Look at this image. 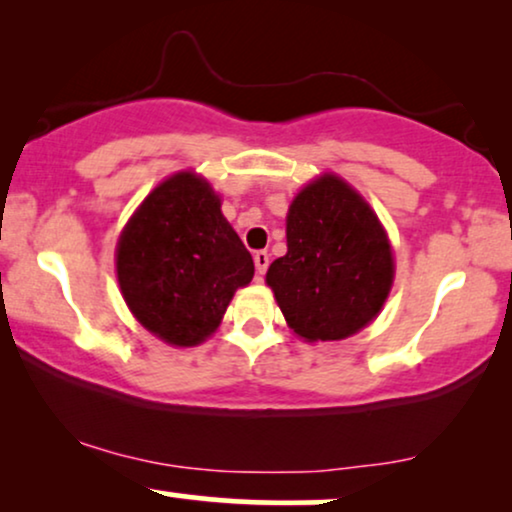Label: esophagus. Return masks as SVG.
<instances>
[{
  "mask_svg": "<svg viewBox=\"0 0 512 512\" xmlns=\"http://www.w3.org/2000/svg\"><path fill=\"white\" fill-rule=\"evenodd\" d=\"M252 260H255L257 274H267V269H269V252L267 250H257L255 255H252Z\"/></svg>",
  "mask_w": 512,
  "mask_h": 512,
  "instance_id": "obj_1",
  "label": "esophagus"
}]
</instances>
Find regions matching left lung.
Returning a JSON list of instances; mask_svg holds the SVG:
<instances>
[{
	"label": "left lung",
	"mask_w": 512,
	"mask_h": 512,
	"mask_svg": "<svg viewBox=\"0 0 512 512\" xmlns=\"http://www.w3.org/2000/svg\"><path fill=\"white\" fill-rule=\"evenodd\" d=\"M288 252L267 283L292 332L337 342L377 318L393 285V252L379 217L342 177L325 173L290 203Z\"/></svg>",
	"instance_id": "8db88e82"
}]
</instances>
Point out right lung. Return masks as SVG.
I'll use <instances>...</instances> for the list:
<instances>
[{
  "label": "right lung",
  "instance_id": "obj_1",
  "mask_svg": "<svg viewBox=\"0 0 512 512\" xmlns=\"http://www.w3.org/2000/svg\"><path fill=\"white\" fill-rule=\"evenodd\" d=\"M220 206L208 180L185 170L163 180L119 236L121 295L166 344L206 342L234 292L255 274L250 252Z\"/></svg>",
  "mask_w": 512,
  "mask_h": 512
}]
</instances>
